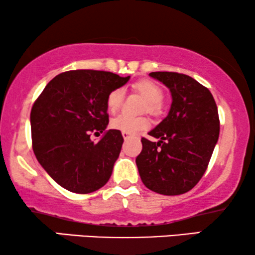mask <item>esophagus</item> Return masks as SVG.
<instances>
[{"label": "esophagus", "instance_id": "1", "mask_svg": "<svg viewBox=\"0 0 255 255\" xmlns=\"http://www.w3.org/2000/svg\"><path fill=\"white\" fill-rule=\"evenodd\" d=\"M122 134H123L124 139H128V138L133 137V134H132V133H128V132H122Z\"/></svg>", "mask_w": 255, "mask_h": 255}]
</instances>
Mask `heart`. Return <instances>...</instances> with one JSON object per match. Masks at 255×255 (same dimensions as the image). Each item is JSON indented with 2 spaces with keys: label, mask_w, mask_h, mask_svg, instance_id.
Masks as SVG:
<instances>
[{
  "label": "heart",
  "mask_w": 255,
  "mask_h": 255,
  "mask_svg": "<svg viewBox=\"0 0 255 255\" xmlns=\"http://www.w3.org/2000/svg\"><path fill=\"white\" fill-rule=\"evenodd\" d=\"M133 89L146 99L144 105V110H147L150 114L157 115L160 110V104L164 99V91L159 85L150 79H143L133 84ZM124 101V90L122 88L114 89L107 98L108 110L115 114L122 108ZM111 127L122 132L135 133L141 130H146L150 127V121L147 117H133V116L122 114L115 117L111 121Z\"/></svg>",
  "instance_id": "heart-1"
}]
</instances>
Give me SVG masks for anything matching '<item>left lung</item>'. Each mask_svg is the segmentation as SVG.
<instances>
[{"mask_svg":"<svg viewBox=\"0 0 255 255\" xmlns=\"http://www.w3.org/2000/svg\"><path fill=\"white\" fill-rule=\"evenodd\" d=\"M170 89L172 105L167 117L141 138L135 158L145 186L165 196L188 192L204 176L219 137L220 122L212 94L196 79L168 71L151 72Z\"/></svg>","mask_w":255,"mask_h":255,"instance_id":"8db88e82","label":"left lung"}]
</instances>
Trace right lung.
<instances>
[{
	"instance_id": "right-lung-1",
	"label": "right lung",
	"mask_w": 255,
	"mask_h": 255,
	"mask_svg": "<svg viewBox=\"0 0 255 255\" xmlns=\"http://www.w3.org/2000/svg\"><path fill=\"white\" fill-rule=\"evenodd\" d=\"M130 79L109 71L70 70L52 78L31 108L32 150L38 163L62 187L91 193L110 179L124 138L109 130L108 95Z\"/></svg>"
}]
</instances>
